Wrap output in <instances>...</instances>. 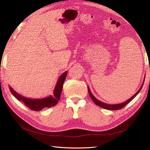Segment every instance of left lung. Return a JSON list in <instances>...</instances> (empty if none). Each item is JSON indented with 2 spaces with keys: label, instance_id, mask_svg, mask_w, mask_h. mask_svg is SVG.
<instances>
[{
  "label": "left lung",
  "instance_id": "obj_1",
  "mask_svg": "<svg viewBox=\"0 0 150 150\" xmlns=\"http://www.w3.org/2000/svg\"><path fill=\"white\" fill-rule=\"evenodd\" d=\"M144 81L142 85V86H141V88H139V89L137 93H136L135 94H134L133 96L130 98L129 99H128V100L125 101L124 103H120V104H106V103H104L98 100V99L95 98L93 94L91 93V91L89 88V87L88 86V93L89 94V96L91 98L92 100L94 101V103L96 104V105H98V106L101 107V108H103L104 109H106V110H121V108H124L126 104H128L130 101H131L133 100V99L137 96V94L139 93V91H141V89H142L143 86V84H144Z\"/></svg>",
  "mask_w": 150,
  "mask_h": 150
}]
</instances>
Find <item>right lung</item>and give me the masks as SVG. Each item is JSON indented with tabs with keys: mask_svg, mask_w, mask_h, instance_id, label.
I'll list each match as a JSON object with an SVG mask.
<instances>
[{
	"mask_svg": "<svg viewBox=\"0 0 150 150\" xmlns=\"http://www.w3.org/2000/svg\"><path fill=\"white\" fill-rule=\"evenodd\" d=\"M67 74V72L66 71L59 77L56 85V87L54 90L53 96H50L47 98L38 99L27 98L22 96L21 95L16 93L11 86H9V89L11 93L13 95V96L16 98L18 100L22 101L24 103L25 105L30 109V110L38 111L45 108H51L52 106H54L57 104L58 101L60 99L63 84L64 83Z\"/></svg>",
	"mask_w": 150,
	"mask_h": 150,
	"instance_id": "add662e5",
	"label": "right lung"
}]
</instances>
